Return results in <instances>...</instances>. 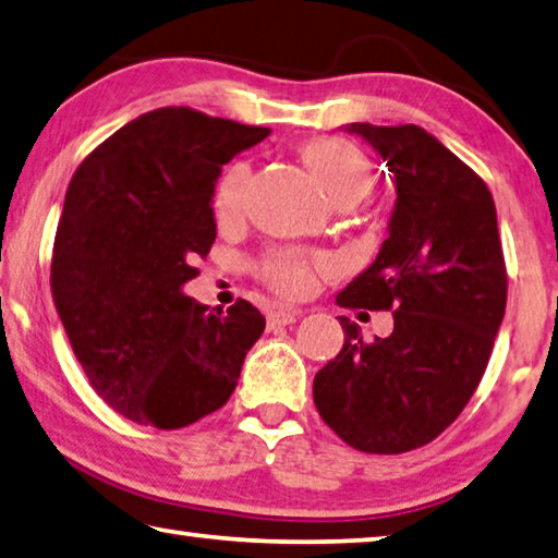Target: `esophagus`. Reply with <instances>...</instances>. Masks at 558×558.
<instances>
[{"instance_id": "1", "label": "esophagus", "mask_w": 558, "mask_h": 558, "mask_svg": "<svg viewBox=\"0 0 558 558\" xmlns=\"http://www.w3.org/2000/svg\"><path fill=\"white\" fill-rule=\"evenodd\" d=\"M299 316H301V311H296V308H274L267 316V320L271 328H277V326H291Z\"/></svg>"}]
</instances>
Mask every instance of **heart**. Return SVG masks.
I'll return each mask as SVG.
<instances>
[{
	"mask_svg": "<svg viewBox=\"0 0 558 558\" xmlns=\"http://www.w3.org/2000/svg\"><path fill=\"white\" fill-rule=\"evenodd\" d=\"M301 156L336 205H353L373 191L375 173L367 154L340 136H318L301 146ZM250 191V166L238 163L225 173L215 193V213L222 222L238 220ZM269 284L289 296L306 294L311 287V267L296 254H277L264 264Z\"/></svg>",
	"mask_w": 558,
	"mask_h": 558,
	"instance_id": "obj_1",
	"label": "heart"
}]
</instances>
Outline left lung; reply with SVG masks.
I'll list each match as a JSON object with an SVG mask.
<instances>
[{
  "label": "left lung",
  "instance_id": "1",
  "mask_svg": "<svg viewBox=\"0 0 558 558\" xmlns=\"http://www.w3.org/2000/svg\"><path fill=\"white\" fill-rule=\"evenodd\" d=\"M397 185L389 238L338 294L343 308H395V330L363 343L340 316L343 350L318 369L314 402L348 446L404 453L451 426L487 367L505 318L507 271L485 181L416 124H345Z\"/></svg>",
  "mask_w": 558,
  "mask_h": 558
}]
</instances>
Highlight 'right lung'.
Returning <instances> with one entry per match:
<instances>
[{
	"instance_id": "add662e5",
	"label": "right lung",
	"mask_w": 558,
	"mask_h": 558,
	"mask_svg": "<svg viewBox=\"0 0 558 558\" xmlns=\"http://www.w3.org/2000/svg\"><path fill=\"white\" fill-rule=\"evenodd\" d=\"M269 136L161 107L126 122L77 166L58 222L51 289L87 379L136 424L181 428L228 402L264 333L250 301L208 311L183 294L215 242V183Z\"/></svg>"
}]
</instances>
